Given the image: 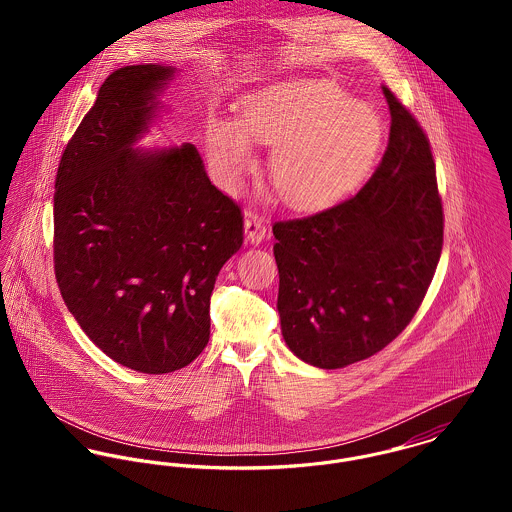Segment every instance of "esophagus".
Here are the masks:
<instances>
[{
  "mask_svg": "<svg viewBox=\"0 0 512 512\" xmlns=\"http://www.w3.org/2000/svg\"><path fill=\"white\" fill-rule=\"evenodd\" d=\"M244 230H246V236L248 240L254 244L262 242L264 236L268 234V226L262 217H258L256 213H246V219H244Z\"/></svg>",
  "mask_w": 512,
  "mask_h": 512,
  "instance_id": "esophagus-1",
  "label": "esophagus"
}]
</instances>
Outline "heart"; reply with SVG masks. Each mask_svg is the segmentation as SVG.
Masks as SVG:
<instances>
[{
  "label": "heart",
  "instance_id": "b5f03b06",
  "mask_svg": "<svg viewBox=\"0 0 512 512\" xmlns=\"http://www.w3.org/2000/svg\"><path fill=\"white\" fill-rule=\"evenodd\" d=\"M248 137L278 144L272 175L290 203L319 205L363 181L380 147L382 124L374 108L355 102L337 82L297 78L250 94L240 126L211 120L209 153L228 187L254 167Z\"/></svg>",
  "mask_w": 512,
  "mask_h": 512
}]
</instances>
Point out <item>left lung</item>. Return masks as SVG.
Listing matches in <instances>:
<instances>
[{
    "mask_svg": "<svg viewBox=\"0 0 512 512\" xmlns=\"http://www.w3.org/2000/svg\"><path fill=\"white\" fill-rule=\"evenodd\" d=\"M388 146L365 185L309 217L274 222L278 311L295 357L319 368L365 361L420 309L443 246L430 140L382 86Z\"/></svg>",
    "mask_w": 512,
    "mask_h": 512,
    "instance_id": "left-lung-1",
    "label": "left lung"
}]
</instances>
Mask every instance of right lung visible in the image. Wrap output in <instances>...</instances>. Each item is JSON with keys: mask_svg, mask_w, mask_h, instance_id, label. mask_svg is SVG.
Returning <instances> with one entry per match:
<instances>
[{"mask_svg": "<svg viewBox=\"0 0 512 512\" xmlns=\"http://www.w3.org/2000/svg\"><path fill=\"white\" fill-rule=\"evenodd\" d=\"M171 74L161 65L110 74L55 179L61 295L102 353L147 374L203 353L215 280L244 240L240 207L211 183L197 147L132 149Z\"/></svg>", "mask_w": 512, "mask_h": 512, "instance_id": "add662e5", "label": "right lung"}]
</instances>
